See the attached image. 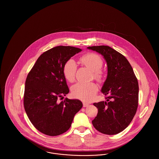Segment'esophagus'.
Wrapping results in <instances>:
<instances>
[{
	"label": "esophagus",
	"instance_id": "esophagus-1",
	"mask_svg": "<svg viewBox=\"0 0 159 159\" xmlns=\"http://www.w3.org/2000/svg\"><path fill=\"white\" fill-rule=\"evenodd\" d=\"M89 105V103H88L86 102H83V107H88Z\"/></svg>",
	"mask_w": 159,
	"mask_h": 159
}]
</instances>
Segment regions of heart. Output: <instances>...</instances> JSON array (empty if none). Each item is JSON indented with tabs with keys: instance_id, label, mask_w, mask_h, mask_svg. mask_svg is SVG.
Returning a JSON list of instances; mask_svg holds the SVG:
<instances>
[{
	"instance_id": "b5f03b06",
	"label": "heart",
	"mask_w": 159,
	"mask_h": 159,
	"mask_svg": "<svg viewBox=\"0 0 159 159\" xmlns=\"http://www.w3.org/2000/svg\"><path fill=\"white\" fill-rule=\"evenodd\" d=\"M81 63L89 68L92 71V76L97 81H101L103 77V73L100 70L103 66L102 58L94 53H88L80 59ZM76 71V64L73 59H69L63 67V75L65 79L69 82L75 80ZM98 87L95 83L79 82L71 88L73 95L78 98L84 101H90L97 93Z\"/></svg>"
}]
</instances>
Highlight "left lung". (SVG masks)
<instances>
[{
	"instance_id": "obj_1",
	"label": "left lung",
	"mask_w": 159,
	"mask_h": 159,
	"mask_svg": "<svg viewBox=\"0 0 159 159\" xmlns=\"http://www.w3.org/2000/svg\"><path fill=\"white\" fill-rule=\"evenodd\" d=\"M105 58L108 75L102 88L106 102L94 103L98 113L92 123L96 130L106 135H116L123 131L132 120L138 105V83L128 60L108 46H93Z\"/></svg>"
}]
</instances>
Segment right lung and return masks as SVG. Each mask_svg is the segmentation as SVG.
Here are the masks:
<instances>
[{
  "mask_svg": "<svg viewBox=\"0 0 159 159\" xmlns=\"http://www.w3.org/2000/svg\"><path fill=\"white\" fill-rule=\"evenodd\" d=\"M81 49L58 46L44 52L27 75L24 107L30 121L40 132L57 136L70 129L74 116L82 108L79 100L59 98L69 92L63 75L65 63Z\"/></svg>",
  "mask_w": 159,
  "mask_h": 159,
  "instance_id": "right-lung-1",
  "label": "right lung"
}]
</instances>
